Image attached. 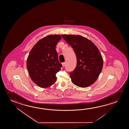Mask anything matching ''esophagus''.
I'll use <instances>...</instances> for the list:
<instances>
[{"instance_id": "obj_1", "label": "esophagus", "mask_w": 129, "mask_h": 129, "mask_svg": "<svg viewBox=\"0 0 129 129\" xmlns=\"http://www.w3.org/2000/svg\"><path fill=\"white\" fill-rule=\"evenodd\" d=\"M62 65L63 67H64L66 65V62H64L63 63H62Z\"/></svg>"}]
</instances>
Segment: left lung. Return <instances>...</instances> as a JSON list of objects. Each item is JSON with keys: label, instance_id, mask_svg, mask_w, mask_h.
Here are the masks:
<instances>
[{"label": "left lung", "instance_id": "8db88e82", "mask_svg": "<svg viewBox=\"0 0 129 129\" xmlns=\"http://www.w3.org/2000/svg\"><path fill=\"white\" fill-rule=\"evenodd\" d=\"M61 36L73 49L76 57V66L70 73L72 82L79 87L91 85L97 79L103 68V59L99 50L92 42L82 36Z\"/></svg>", "mask_w": 129, "mask_h": 129}]
</instances>
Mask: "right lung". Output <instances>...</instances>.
Returning <instances> with one entry per match:
<instances>
[{
	"instance_id": "obj_1",
	"label": "right lung",
	"mask_w": 129,
	"mask_h": 129,
	"mask_svg": "<svg viewBox=\"0 0 129 129\" xmlns=\"http://www.w3.org/2000/svg\"><path fill=\"white\" fill-rule=\"evenodd\" d=\"M59 35H50L39 40L30 52L27 68L32 81L41 87H49L56 82V73L62 65L58 58L56 46Z\"/></svg>"
}]
</instances>
